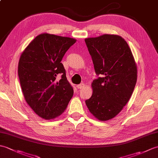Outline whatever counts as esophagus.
Segmentation results:
<instances>
[{
  "instance_id": "esophagus-1",
  "label": "esophagus",
  "mask_w": 158,
  "mask_h": 158,
  "mask_svg": "<svg viewBox=\"0 0 158 158\" xmlns=\"http://www.w3.org/2000/svg\"><path fill=\"white\" fill-rule=\"evenodd\" d=\"M85 87V84L84 83H81V84H79L77 85V88L78 89H82Z\"/></svg>"
}]
</instances>
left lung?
<instances>
[{"mask_svg": "<svg viewBox=\"0 0 158 158\" xmlns=\"http://www.w3.org/2000/svg\"><path fill=\"white\" fill-rule=\"evenodd\" d=\"M98 76L92 83L93 94L85 100L97 119L113 118L128 102L135 88L137 69L132 52L119 36L104 35L85 39Z\"/></svg>", "mask_w": 158, "mask_h": 158, "instance_id": "left-lung-1", "label": "left lung"}]
</instances>
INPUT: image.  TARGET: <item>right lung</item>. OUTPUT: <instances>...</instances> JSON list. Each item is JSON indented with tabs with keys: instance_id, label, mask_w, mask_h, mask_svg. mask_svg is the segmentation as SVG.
<instances>
[{
	"instance_id": "right-lung-1",
	"label": "right lung",
	"mask_w": 158,
	"mask_h": 158,
	"mask_svg": "<svg viewBox=\"0 0 158 158\" xmlns=\"http://www.w3.org/2000/svg\"><path fill=\"white\" fill-rule=\"evenodd\" d=\"M76 40L44 33L38 35L23 51L18 64L23 94L36 114L51 119L64 111L73 96L61 61ZM61 76L59 82L57 76Z\"/></svg>"
}]
</instances>
